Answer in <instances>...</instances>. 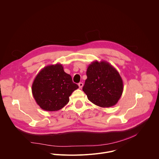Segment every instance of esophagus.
Returning a JSON list of instances; mask_svg holds the SVG:
<instances>
[{"label":"esophagus","mask_w":159,"mask_h":159,"mask_svg":"<svg viewBox=\"0 0 159 159\" xmlns=\"http://www.w3.org/2000/svg\"><path fill=\"white\" fill-rule=\"evenodd\" d=\"M78 86H79V88H82V87L83 86V83H79V84H78Z\"/></svg>","instance_id":"34e87169"}]
</instances>
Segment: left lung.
Segmentation results:
<instances>
[{
	"mask_svg": "<svg viewBox=\"0 0 159 159\" xmlns=\"http://www.w3.org/2000/svg\"><path fill=\"white\" fill-rule=\"evenodd\" d=\"M83 91L88 99L101 107L117 104L123 92V81L116 70L106 61L92 62L88 67Z\"/></svg>",
	"mask_w": 159,
	"mask_h": 159,
	"instance_id": "8db88e82",
	"label": "left lung"
}]
</instances>
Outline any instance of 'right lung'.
Masks as SVG:
<instances>
[{
  "label": "right lung",
  "mask_w": 159,
  "mask_h": 159,
  "mask_svg": "<svg viewBox=\"0 0 159 159\" xmlns=\"http://www.w3.org/2000/svg\"><path fill=\"white\" fill-rule=\"evenodd\" d=\"M62 65H48L36 76L32 91L37 104L47 111H58L66 105L69 97L78 88Z\"/></svg>",
  "instance_id": "1"
}]
</instances>
